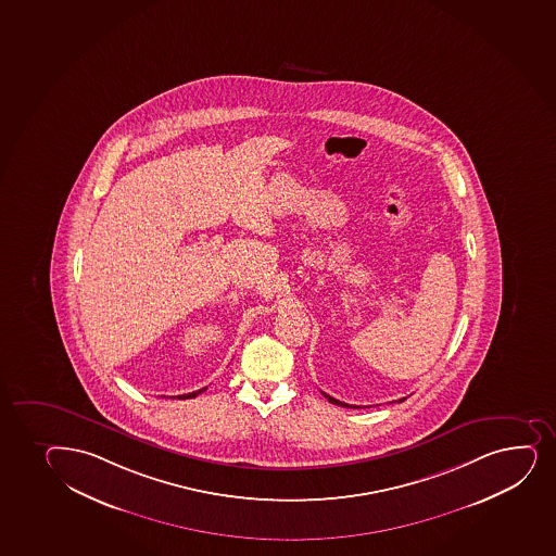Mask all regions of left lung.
I'll return each instance as SVG.
<instances>
[{
    "instance_id": "1",
    "label": "left lung",
    "mask_w": 556,
    "mask_h": 556,
    "mask_svg": "<svg viewBox=\"0 0 556 556\" xmlns=\"http://www.w3.org/2000/svg\"><path fill=\"white\" fill-rule=\"evenodd\" d=\"M324 393L325 397H327V400H329V403H332V405H338V406H350V405H345V403H342V401H338V400H334V397H331V395H327V393L325 392H321ZM406 397H403V400H400V403L401 401H405ZM353 408H355V406H353Z\"/></svg>"
}]
</instances>
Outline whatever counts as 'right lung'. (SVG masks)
Wrapping results in <instances>:
<instances>
[{
  "instance_id": "obj_1",
  "label": "right lung",
  "mask_w": 556,
  "mask_h": 556,
  "mask_svg": "<svg viewBox=\"0 0 556 556\" xmlns=\"http://www.w3.org/2000/svg\"><path fill=\"white\" fill-rule=\"evenodd\" d=\"M206 388H201L198 392L185 393V395H177V400H192L195 395H200L201 392H205Z\"/></svg>"
}]
</instances>
